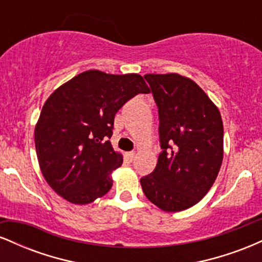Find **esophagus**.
Returning a JSON list of instances; mask_svg holds the SVG:
<instances>
[{
  "label": "esophagus",
  "instance_id": "esophagus-1",
  "mask_svg": "<svg viewBox=\"0 0 262 262\" xmlns=\"http://www.w3.org/2000/svg\"><path fill=\"white\" fill-rule=\"evenodd\" d=\"M135 151H129V152H127V158H128V160L129 161H133L134 160V158H135Z\"/></svg>",
  "mask_w": 262,
  "mask_h": 262
}]
</instances>
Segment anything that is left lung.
Listing matches in <instances>:
<instances>
[{
  "mask_svg": "<svg viewBox=\"0 0 262 262\" xmlns=\"http://www.w3.org/2000/svg\"><path fill=\"white\" fill-rule=\"evenodd\" d=\"M159 112L161 152L155 170L140 179L146 198L165 212L200 202L223 161V122L215 104L191 79L148 74Z\"/></svg>",
  "mask_w": 262,
  "mask_h": 262,
  "instance_id": "1",
  "label": "left lung"
}]
</instances>
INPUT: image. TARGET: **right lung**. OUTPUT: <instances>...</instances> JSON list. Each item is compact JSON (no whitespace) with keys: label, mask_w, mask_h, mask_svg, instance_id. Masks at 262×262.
<instances>
[{"label":"right lung","mask_w":262,"mask_h":262,"mask_svg":"<svg viewBox=\"0 0 262 262\" xmlns=\"http://www.w3.org/2000/svg\"><path fill=\"white\" fill-rule=\"evenodd\" d=\"M138 74L89 70L56 89L35 125V150L44 179L59 196L91 203L112 187L123 158L111 144L114 116L138 93H149Z\"/></svg>","instance_id":"obj_1"}]
</instances>
